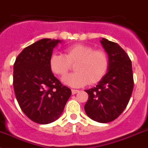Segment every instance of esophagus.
<instances>
[{
    "label": "esophagus",
    "mask_w": 148,
    "mask_h": 148,
    "mask_svg": "<svg viewBox=\"0 0 148 148\" xmlns=\"http://www.w3.org/2000/svg\"><path fill=\"white\" fill-rule=\"evenodd\" d=\"M71 93H72V94H76V93H79V90H75V89H72L71 90Z\"/></svg>",
    "instance_id": "esophagus-1"
}]
</instances>
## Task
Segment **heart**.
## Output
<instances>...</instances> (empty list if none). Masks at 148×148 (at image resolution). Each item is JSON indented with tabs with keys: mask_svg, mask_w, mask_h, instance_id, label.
<instances>
[{
	"mask_svg": "<svg viewBox=\"0 0 148 148\" xmlns=\"http://www.w3.org/2000/svg\"><path fill=\"white\" fill-rule=\"evenodd\" d=\"M74 66L75 72L63 77V82L74 88L95 84L103 78L109 66V57L101 49H95L85 45H71L64 50V54L54 53L49 60L50 71L54 74L63 77Z\"/></svg>",
	"mask_w": 148,
	"mask_h": 148,
	"instance_id": "heart-1",
	"label": "heart"
}]
</instances>
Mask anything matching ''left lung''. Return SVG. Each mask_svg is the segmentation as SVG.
<instances>
[{
    "mask_svg": "<svg viewBox=\"0 0 148 148\" xmlns=\"http://www.w3.org/2000/svg\"><path fill=\"white\" fill-rule=\"evenodd\" d=\"M101 43L108 54V71L94 88L86 90L87 115L106 123L118 118L128 105L134 88L132 60L115 42L102 38Z\"/></svg>",
    "mask_w": 148,
    "mask_h": 148,
    "instance_id": "8db88e82",
    "label": "left lung"
}]
</instances>
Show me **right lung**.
<instances>
[{"label":"right lung","instance_id":"obj_1","mask_svg":"<svg viewBox=\"0 0 148 148\" xmlns=\"http://www.w3.org/2000/svg\"><path fill=\"white\" fill-rule=\"evenodd\" d=\"M60 40L43 38L25 48L14 64L13 86L20 108L29 119L47 124L58 119L70 88L50 71L49 60Z\"/></svg>","mask_w":148,"mask_h":148}]
</instances>
